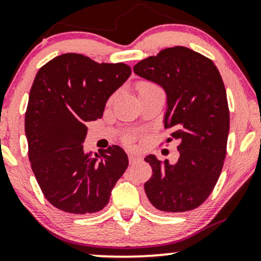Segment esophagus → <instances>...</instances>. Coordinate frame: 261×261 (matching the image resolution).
Masks as SVG:
<instances>
[{"label": "esophagus", "instance_id": "1", "mask_svg": "<svg viewBox=\"0 0 261 261\" xmlns=\"http://www.w3.org/2000/svg\"><path fill=\"white\" fill-rule=\"evenodd\" d=\"M139 160H141V157H139L138 155H136V153H129V162H130V164H134V163H136Z\"/></svg>", "mask_w": 261, "mask_h": 261}]
</instances>
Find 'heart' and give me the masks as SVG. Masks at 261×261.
Here are the masks:
<instances>
[{"instance_id":"1","label":"heart","mask_w":261,"mask_h":261,"mask_svg":"<svg viewBox=\"0 0 261 261\" xmlns=\"http://www.w3.org/2000/svg\"><path fill=\"white\" fill-rule=\"evenodd\" d=\"M155 87H157L156 85H153V84L149 83V82H141L137 85V90H138V93L139 92H143V91H148V90H151V89H155ZM132 137L129 135L126 136V141H131Z\"/></svg>"}]
</instances>
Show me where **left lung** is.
Wrapping results in <instances>:
<instances>
[{"mask_svg":"<svg viewBox=\"0 0 261 261\" xmlns=\"http://www.w3.org/2000/svg\"><path fill=\"white\" fill-rule=\"evenodd\" d=\"M134 72L166 91L164 127L179 143L174 164L145 157L152 168L146 196L161 212L195 209L211 195L226 157L229 110L219 69L202 54L176 46L139 61Z\"/></svg>","mask_w":261,"mask_h":261,"instance_id":"8db88e82","label":"left lung"}]
</instances>
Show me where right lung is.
Returning <instances> with one entry per match:
<instances>
[{
  "instance_id": "add662e5",
  "label": "right lung",
  "mask_w": 261,
  "mask_h": 261,
  "mask_svg": "<svg viewBox=\"0 0 261 261\" xmlns=\"http://www.w3.org/2000/svg\"><path fill=\"white\" fill-rule=\"evenodd\" d=\"M131 74L126 64H98L66 53L43 65L29 92L24 117L28 156L50 204L72 214H91L109 203L129 166L125 151L109 146L86 152V122L101 118L111 94Z\"/></svg>"
}]
</instances>
